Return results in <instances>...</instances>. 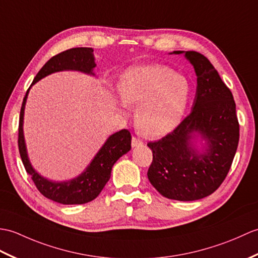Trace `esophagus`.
Here are the masks:
<instances>
[{
    "instance_id": "esophagus-1",
    "label": "esophagus",
    "mask_w": 258,
    "mask_h": 258,
    "mask_svg": "<svg viewBox=\"0 0 258 258\" xmlns=\"http://www.w3.org/2000/svg\"><path fill=\"white\" fill-rule=\"evenodd\" d=\"M144 145V141L140 140L139 138H136V137H133V140H131V146L133 147H139Z\"/></svg>"
}]
</instances>
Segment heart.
Returning <instances> with one entry per match:
<instances>
[{"mask_svg":"<svg viewBox=\"0 0 258 258\" xmlns=\"http://www.w3.org/2000/svg\"><path fill=\"white\" fill-rule=\"evenodd\" d=\"M122 105H138L136 125L142 134L160 137L172 131L183 117L191 87L185 77L161 65L135 66L118 83Z\"/></svg>","mask_w":258,"mask_h":258,"instance_id":"b5f03b06","label":"heart"}]
</instances>
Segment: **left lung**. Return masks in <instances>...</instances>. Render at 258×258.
Listing matches in <instances>:
<instances>
[{
  "instance_id": "left-lung-1",
  "label": "left lung",
  "mask_w": 258,
  "mask_h": 258,
  "mask_svg": "<svg viewBox=\"0 0 258 258\" xmlns=\"http://www.w3.org/2000/svg\"><path fill=\"white\" fill-rule=\"evenodd\" d=\"M184 54L197 74V94L190 114L162 139L149 142L152 163L148 179L163 197L177 201H196L216 191L231 169L235 156L239 124L231 90L204 55ZM202 136L207 148L199 153L191 140Z\"/></svg>"
}]
</instances>
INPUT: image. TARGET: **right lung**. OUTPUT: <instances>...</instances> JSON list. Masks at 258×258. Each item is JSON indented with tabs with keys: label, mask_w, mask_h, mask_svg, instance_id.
<instances>
[{
	"label": "right lung",
	"mask_w": 258,
	"mask_h": 258,
	"mask_svg": "<svg viewBox=\"0 0 258 258\" xmlns=\"http://www.w3.org/2000/svg\"><path fill=\"white\" fill-rule=\"evenodd\" d=\"M93 51L94 49L90 47H76L53 56L37 73L32 85L50 74L61 71H78L89 75H95L93 70L96 67V62ZM30 88L27 89L23 99L19 123V150L26 172L31 174L37 190L45 198L53 200L57 203L85 204L93 201L99 196L106 183L109 181L112 165L131 149V135L129 130L122 129L111 135L81 175L64 182L49 181L33 169L27 157L24 135H23V119H24V109Z\"/></svg>",
	"instance_id": "1"
}]
</instances>
